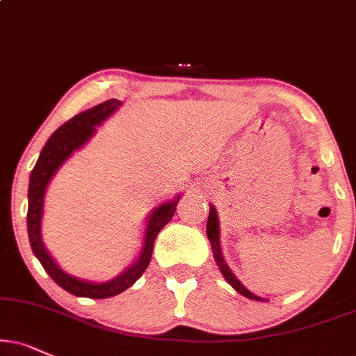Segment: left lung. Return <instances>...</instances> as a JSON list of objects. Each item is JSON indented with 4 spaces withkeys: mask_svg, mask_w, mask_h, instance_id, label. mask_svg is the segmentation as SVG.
I'll return each instance as SVG.
<instances>
[{
    "mask_svg": "<svg viewBox=\"0 0 356 356\" xmlns=\"http://www.w3.org/2000/svg\"><path fill=\"white\" fill-rule=\"evenodd\" d=\"M206 232H208V239L209 243H211V249H213V254H214V261H216V264L219 269H221L222 275H225V279L229 282L232 287L238 291L241 296L248 297V299H252V300H264L261 299V297L254 296L251 291H248V289L244 287L243 284L239 282L238 277H236L234 274H232L229 267L225 262V257H222V252H221V245H219V221H218V213L216 209H214V206L211 204L209 206V216H208V222H206Z\"/></svg>",
    "mask_w": 356,
    "mask_h": 356,
    "instance_id": "obj_1",
    "label": "left lung"
}]
</instances>
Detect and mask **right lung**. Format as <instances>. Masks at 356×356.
Listing matches in <instances>:
<instances>
[{
    "mask_svg": "<svg viewBox=\"0 0 356 356\" xmlns=\"http://www.w3.org/2000/svg\"><path fill=\"white\" fill-rule=\"evenodd\" d=\"M122 102L117 99L105 100V102L95 105L89 111L77 113L71 120L60 125L54 134L47 140L44 148L39 153V158L31 171L29 178V190H28V234L29 243L33 248L34 256L39 259L44 270L51 275V279L63 287L64 291L71 292L77 297H89V299H107L117 293L127 291L137 280L142 277V274L147 270L150 264L153 244L158 232L161 231L166 222L173 218L175 209L179 201V196L175 200L156 206L150 216H148L147 227H145L143 244L140 249L138 259L130 267L117 275L115 279L108 282H89V280L77 279L74 275L67 274L56 264L54 259L47 252L46 245L41 238V221H42V208H44V196L46 190L56 171L63 166V163L72 155L74 152L82 148L89 140L94 137L95 127H99L104 120H107L113 112L118 111Z\"/></svg>",
    "mask_w": 356,
    "mask_h": 356,
    "instance_id": "right-lung-1",
    "label": "right lung"
}]
</instances>
